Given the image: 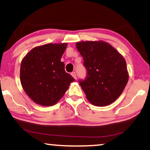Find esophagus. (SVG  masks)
<instances>
[{
  "instance_id": "34e87169",
  "label": "esophagus",
  "mask_w": 150,
  "mask_h": 150,
  "mask_svg": "<svg viewBox=\"0 0 150 150\" xmlns=\"http://www.w3.org/2000/svg\"><path fill=\"white\" fill-rule=\"evenodd\" d=\"M71 75H72V77L74 78V79H76V73H75V72H72L71 73Z\"/></svg>"
}]
</instances>
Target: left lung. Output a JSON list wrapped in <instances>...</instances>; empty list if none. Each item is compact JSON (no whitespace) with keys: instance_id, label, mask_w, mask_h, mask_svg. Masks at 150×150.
Wrapping results in <instances>:
<instances>
[{"instance_id":"left-lung-1","label":"left lung","mask_w":150,"mask_h":150,"mask_svg":"<svg viewBox=\"0 0 150 150\" xmlns=\"http://www.w3.org/2000/svg\"><path fill=\"white\" fill-rule=\"evenodd\" d=\"M76 48L83 59L87 77L79 84L94 106H108L120 96L129 80L124 57L104 41L78 42Z\"/></svg>"}]
</instances>
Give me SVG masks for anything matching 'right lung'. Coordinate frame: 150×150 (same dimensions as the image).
<instances>
[{
	"label": "right lung",
	"instance_id": "1",
	"mask_svg": "<svg viewBox=\"0 0 150 150\" xmlns=\"http://www.w3.org/2000/svg\"><path fill=\"white\" fill-rule=\"evenodd\" d=\"M67 46V43H50L35 47L22 60L21 86L35 103L44 106L56 104L75 81L61 61Z\"/></svg>",
	"mask_w": 150,
	"mask_h": 150
}]
</instances>
